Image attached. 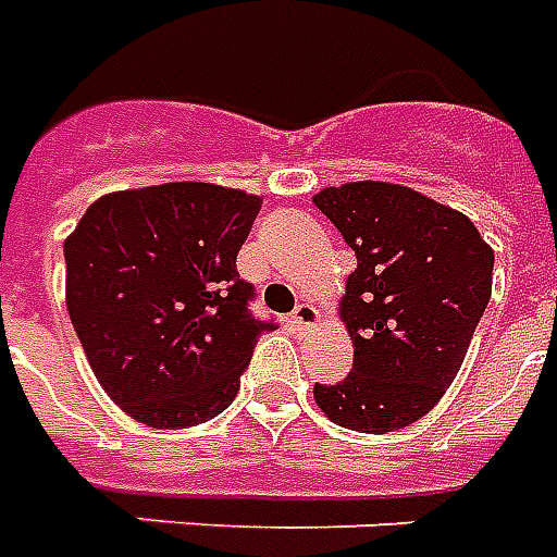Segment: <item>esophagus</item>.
<instances>
[{
  "label": "esophagus",
  "mask_w": 557,
  "mask_h": 557,
  "mask_svg": "<svg viewBox=\"0 0 557 557\" xmlns=\"http://www.w3.org/2000/svg\"><path fill=\"white\" fill-rule=\"evenodd\" d=\"M290 323H294L299 332H308V329H313V325L320 323V311L308 302L296 305V311L290 313Z\"/></svg>",
  "instance_id": "esophagus-1"
}]
</instances>
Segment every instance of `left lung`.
Here are the masks:
<instances>
[{
    "mask_svg": "<svg viewBox=\"0 0 557 557\" xmlns=\"http://www.w3.org/2000/svg\"><path fill=\"white\" fill-rule=\"evenodd\" d=\"M313 205L358 258L341 299L352 373L313 384V399L352 432L405 429L441 403L461 370L491 302L493 249L461 211L403 184L325 187Z\"/></svg>",
    "mask_w": 557,
    "mask_h": 557,
    "instance_id": "8db88e82",
    "label": "left lung"
}]
</instances>
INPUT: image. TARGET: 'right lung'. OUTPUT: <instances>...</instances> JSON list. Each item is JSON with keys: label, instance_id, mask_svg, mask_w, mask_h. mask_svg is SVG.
<instances>
[{"label": "right lung", "instance_id": "1", "mask_svg": "<svg viewBox=\"0 0 557 557\" xmlns=\"http://www.w3.org/2000/svg\"><path fill=\"white\" fill-rule=\"evenodd\" d=\"M261 196L170 182L96 199L66 237V311L104 393L137 422L225 411L273 320L249 311L237 252Z\"/></svg>", "mask_w": 557, "mask_h": 557}]
</instances>
